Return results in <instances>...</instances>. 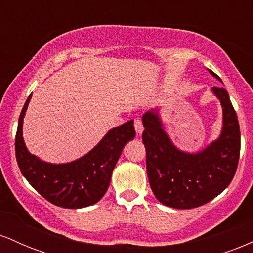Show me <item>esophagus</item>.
Returning <instances> with one entry per match:
<instances>
[{"mask_svg":"<svg viewBox=\"0 0 253 253\" xmlns=\"http://www.w3.org/2000/svg\"><path fill=\"white\" fill-rule=\"evenodd\" d=\"M134 127H135L136 133H139V134H141V133H143L144 126H143V123H141L140 119H135V120H134Z\"/></svg>","mask_w":253,"mask_h":253,"instance_id":"esophagus-1","label":"esophagus"}]
</instances>
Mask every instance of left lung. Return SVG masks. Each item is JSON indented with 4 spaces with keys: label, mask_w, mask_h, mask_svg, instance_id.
I'll return each mask as SVG.
<instances>
[{
    "label": "left lung",
    "mask_w": 253,
    "mask_h": 253,
    "mask_svg": "<svg viewBox=\"0 0 253 253\" xmlns=\"http://www.w3.org/2000/svg\"><path fill=\"white\" fill-rule=\"evenodd\" d=\"M210 72L221 82L215 72ZM211 90L222 106V130L219 139L197 153L183 152L171 143L157 110L143 115V143L151 189L168 207H200L221 194L236 175L240 155L237 113L226 89L214 86Z\"/></svg>",
    "instance_id": "left-lung-1"
}]
</instances>
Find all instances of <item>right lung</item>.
<instances>
[{
	"label": "right lung",
	"mask_w": 253,
	"mask_h": 253,
	"mask_svg": "<svg viewBox=\"0 0 253 253\" xmlns=\"http://www.w3.org/2000/svg\"><path fill=\"white\" fill-rule=\"evenodd\" d=\"M32 94L20 113L15 156L20 171L32 187L58 207H88L98 202L109 187L110 177L124 146L135 136L133 120L110 129L85 156L66 164H51L31 155L22 138V123Z\"/></svg>",
	"instance_id": "1"
}]
</instances>
